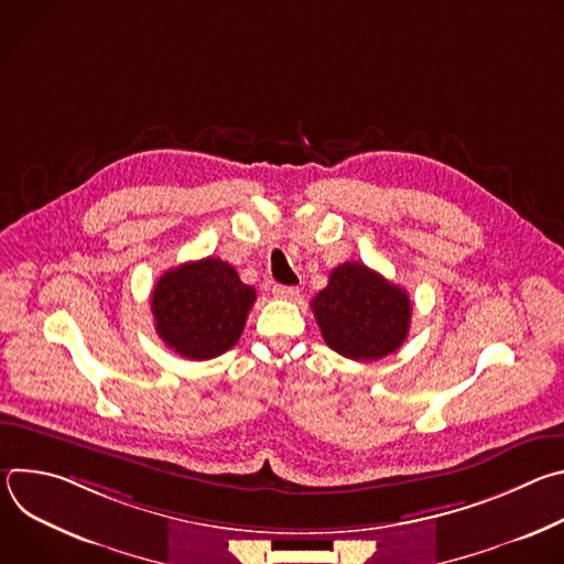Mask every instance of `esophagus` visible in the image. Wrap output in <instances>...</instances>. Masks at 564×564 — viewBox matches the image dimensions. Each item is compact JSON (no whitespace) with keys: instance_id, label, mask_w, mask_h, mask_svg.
Instances as JSON below:
<instances>
[{"instance_id":"34e87169","label":"esophagus","mask_w":564,"mask_h":564,"mask_svg":"<svg viewBox=\"0 0 564 564\" xmlns=\"http://www.w3.org/2000/svg\"><path fill=\"white\" fill-rule=\"evenodd\" d=\"M272 294L276 296V299H283V301H294L296 296H299V288H294V285H274L272 288Z\"/></svg>"}]
</instances>
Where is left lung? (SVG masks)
I'll list each match as a JSON object with an SVG mask.
<instances>
[{
  "label": "left lung",
  "instance_id": "obj_1",
  "mask_svg": "<svg viewBox=\"0 0 564 564\" xmlns=\"http://www.w3.org/2000/svg\"><path fill=\"white\" fill-rule=\"evenodd\" d=\"M310 305L328 348L352 361H377L409 337V294L364 263L335 268Z\"/></svg>",
  "mask_w": 564,
  "mask_h": 564
}]
</instances>
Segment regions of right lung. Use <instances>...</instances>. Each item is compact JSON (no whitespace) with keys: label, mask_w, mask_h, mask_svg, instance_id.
Returning a JSON list of instances; mask_svg holds the SVG:
<instances>
[{"label":"right lung","mask_w":564,"mask_h":564,"mask_svg":"<svg viewBox=\"0 0 564 564\" xmlns=\"http://www.w3.org/2000/svg\"><path fill=\"white\" fill-rule=\"evenodd\" d=\"M257 290L214 257L167 270L151 292L158 337L185 359L205 361L229 350L243 335Z\"/></svg>","instance_id":"add662e5"}]
</instances>
